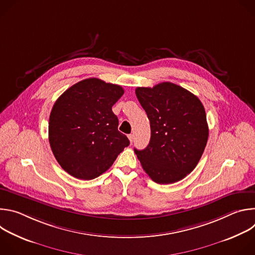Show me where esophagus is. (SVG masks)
<instances>
[{"mask_svg": "<svg viewBox=\"0 0 255 255\" xmlns=\"http://www.w3.org/2000/svg\"><path fill=\"white\" fill-rule=\"evenodd\" d=\"M128 138H129L130 142H131V143H133V139H134V136H133V134H129V135H128Z\"/></svg>", "mask_w": 255, "mask_h": 255, "instance_id": "obj_1", "label": "esophagus"}]
</instances>
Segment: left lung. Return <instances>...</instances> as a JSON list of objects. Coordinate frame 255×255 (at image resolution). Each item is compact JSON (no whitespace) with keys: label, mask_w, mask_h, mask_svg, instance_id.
<instances>
[{"label":"left lung","mask_w":255,"mask_h":255,"mask_svg":"<svg viewBox=\"0 0 255 255\" xmlns=\"http://www.w3.org/2000/svg\"><path fill=\"white\" fill-rule=\"evenodd\" d=\"M147 114L151 136L147 147L135 150L140 163L157 184H172L194 170L205 150L209 128L199 98L169 82L137 88Z\"/></svg>","instance_id":"obj_1"}]
</instances>
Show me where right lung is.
I'll return each instance as SVG.
<instances>
[{
	"instance_id": "right-lung-1",
	"label": "right lung",
	"mask_w": 255,
	"mask_h": 255,
	"mask_svg": "<svg viewBox=\"0 0 255 255\" xmlns=\"http://www.w3.org/2000/svg\"><path fill=\"white\" fill-rule=\"evenodd\" d=\"M118 85L91 78L67 89L54 103L48 138L54 157L70 175L90 180L112 166L130 144L118 131L113 105L123 96Z\"/></svg>"
}]
</instances>
